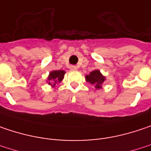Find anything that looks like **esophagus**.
Masks as SVG:
<instances>
[{"mask_svg": "<svg viewBox=\"0 0 151 151\" xmlns=\"http://www.w3.org/2000/svg\"><path fill=\"white\" fill-rule=\"evenodd\" d=\"M70 69H71L72 71H76L78 68H77V67H76V66H71V67H70Z\"/></svg>", "mask_w": 151, "mask_h": 151, "instance_id": "1", "label": "esophagus"}]
</instances>
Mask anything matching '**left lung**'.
<instances>
[{
    "label": "left lung",
    "instance_id": "obj_1",
    "mask_svg": "<svg viewBox=\"0 0 151 151\" xmlns=\"http://www.w3.org/2000/svg\"><path fill=\"white\" fill-rule=\"evenodd\" d=\"M85 80L93 84L96 89H101L105 80V77L100 73L99 70H94L90 74L85 76Z\"/></svg>",
    "mask_w": 151,
    "mask_h": 151
}]
</instances>
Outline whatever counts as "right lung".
Wrapping results in <instances>:
<instances>
[{
	"label": "right lung",
	"instance_id": "1",
	"mask_svg": "<svg viewBox=\"0 0 151 151\" xmlns=\"http://www.w3.org/2000/svg\"><path fill=\"white\" fill-rule=\"evenodd\" d=\"M66 72L63 70H58V71H52L51 73H49V75L48 77V83L52 86H55V84L60 83L62 81V79L64 78Z\"/></svg>",
	"mask_w": 151,
	"mask_h": 151
}]
</instances>
